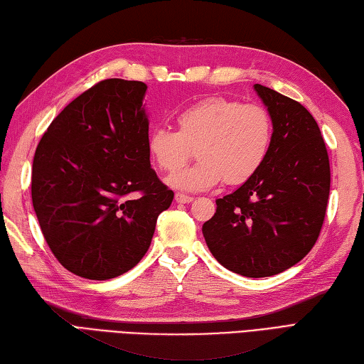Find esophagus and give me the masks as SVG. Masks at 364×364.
<instances>
[{"instance_id": "esophagus-1", "label": "esophagus", "mask_w": 364, "mask_h": 364, "mask_svg": "<svg viewBox=\"0 0 364 364\" xmlns=\"http://www.w3.org/2000/svg\"><path fill=\"white\" fill-rule=\"evenodd\" d=\"M193 199H195V198L182 195V193H176V196H174V200H176V203H179V204H190Z\"/></svg>"}]
</instances>
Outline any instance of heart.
Masks as SVG:
<instances>
[{"label": "heart", "instance_id": "1", "mask_svg": "<svg viewBox=\"0 0 364 364\" xmlns=\"http://www.w3.org/2000/svg\"><path fill=\"white\" fill-rule=\"evenodd\" d=\"M176 129L152 127L148 156L164 171H175L197 146L200 160L166 183L181 191H203L249 181L264 164L272 143V119L260 104H241L224 96H208L177 114Z\"/></svg>", "mask_w": 364, "mask_h": 364}]
</instances>
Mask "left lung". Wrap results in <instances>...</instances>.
I'll list each match as a JSON object with an SVG mask.
<instances>
[{
	"mask_svg": "<svg viewBox=\"0 0 364 364\" xmlns=\"http://www.w3.org/2000/svg\"><path fill=\"white\" fill-rule=\"evenodd\" d=\"M272 119L262 168L238 190L216 199L203 225L210 252L245 277H269L310 252L324 223L330 165L319 126L302 104L255 84Z\"/></svg>",
	"mask_w": 364,
	"mask_h": 364,
	"instance_id": "8db88e82",
	"label": "left lung"
}]
</instances>
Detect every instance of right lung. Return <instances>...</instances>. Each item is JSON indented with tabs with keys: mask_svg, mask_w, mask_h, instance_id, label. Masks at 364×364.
<instances>
[{
	"mask_svg": "<svg viewBox=\"0 0 364 364\" xmlns=\"http://www.w3.org/2000/svg\"><path fill=\"white\" fill-rule=\"evenodd\" d=\"M146 90L140 80H101L53 119L36 149L31 191L40 229L79 277L109 280L132 269L173 203L146 151Z\"/></svg>",
	"mask_w": 364,
	"mask_h": 364,
	"instance_id": "add662e5",
	"label": "right lung"
}]
</instances>
